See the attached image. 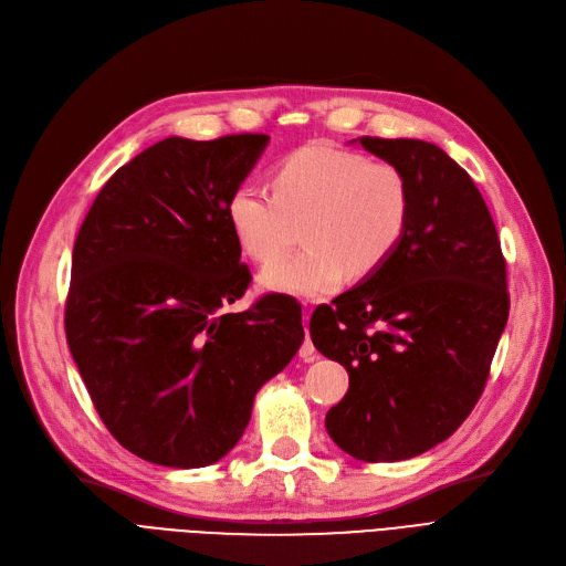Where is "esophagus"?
<instances>
[{
	"label": "esophagus",
	"mask_w": 566,
	"mask_h": 566,
	"mask_svg": "<svg viewBox=\"0 0 566 566\" xmlns=\"http://www.w3.org/2000/svg\"><path fill=\"white\" fill-rule=\"evenodd\" d=\"M303 321H305V342H303V346H301V358H303L305 363H312V360L316 358V348H314V344H312V339H310V333H307V321H310V310H307V307H305Z\"/></svg>",
	"instance_id": "1"
}]
</instances>
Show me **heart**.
Masks as SVG:
<instances>
[{
	"mask_svg": "<svg viewBox=\"0 0 566 566\" xmlns=\"http://www.w3.org/2000/svg\"><path fill=\"white\" fill-rule=\"evenodd\" d=\"M412 208L406 174L325 144H307L273 169V195L243 184L227 199L231 233L252 261H275L301 222L303 250L261 273L259 286L318 298L365 280L403 241Z\"/></svg>",
	"mask_w": 566,
	"mask_h": 566,
	"instance_id": "b5f03b06",
	"label": "heart"
}]
</instances>
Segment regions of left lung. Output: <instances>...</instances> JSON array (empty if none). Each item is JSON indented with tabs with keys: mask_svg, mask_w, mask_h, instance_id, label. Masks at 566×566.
Wrapping results in <instances>:
<instances>
[{
	"mask_svg": "<svg viewBox=\"0 0 566 566\" xmlns=\"http://www.w3.org/2000/svg\"><path fill=\"white\" fill-rule=\"evenodd\" d=\"M397 165L412 208L378 271L314 310V346L348 371L325 429L358 461H403L448 440L484 392L510 316L489 208L463 167L422 139L360 137Z\"/></svg>",
	"mask_w": 566,
	"mask_h": 566,
	"instance_id": "1",
	"label": "left lung"
}]
</instances>
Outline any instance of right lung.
<instances>
[{
  "instance_id": "obj_1",
  "label": "right lung",
  "mask_w": 566,
  "mask_h": 566,
  "mask_svg": "<svg viewBox=\"0 0 566 566\" xmlns=\"http://www.w3.org/2000/svg\"><path fill=\"white\" fill-rule=\"evenodd\" d=\"M268 139L148 146L103 186L75 238L66 339L101 420L144 461H220L261 385L305 339L301 305L286 295L222 312L252 280L227 199Z\"/></svg>"
}]
</instances>
